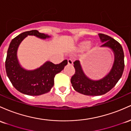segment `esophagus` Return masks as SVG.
<instances>
[{
    "label": "esophagus",
    "mask_w": 131,
    "mask_h": 131,
    "mask_svg": "<svg viewBox=\"0 0 131 131\" xmlns=\"http://www.w3.org/2000/svg\"><path fill=\"white\" fill-rule=\"evenodd\" d=\"M73 63V60H71V59H68V64H70V65H72Z\"/></svg>",
    "instance_id": "34e87169"
}]
</instances>
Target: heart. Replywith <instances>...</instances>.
<instances>
[{"label": "heart", "instance_id": "obj_1", "mask_svg": "<svg viewBox=\"0 0 131 131\" xmlns=\"http://www.w3.org/2000/svg\"><path fill=\"white\" fill-rule=\"evenodd\" d=\"M89 45H90V42L88 41H83L79 44L78 50L80 51H83V50L86 49Z\"/></svg>", "mask_w": 131, "mask_h": 131}]
</instances>
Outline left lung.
<instances>
[{"label":"left lung","instance_id":"obj_1","mask_svg":"<svg viewBox=\"0 0 131 131\" xmlns=\"http://www.w3.org/2000/svg\"><path fill=\"white\" fill-rule=\"evenodd\" d=\"M103 44L101 47H108L113 50L114 61L110 73L99 80H92L86 77L79 60L73 64L75 73L71 77V83L76 91L84 95L100 96L110 91L118 82L124 69V55L122 46L118 41L108 35L99 34Z\"/></svg>","mask_w":131,"mask_h":131}]
</instances>
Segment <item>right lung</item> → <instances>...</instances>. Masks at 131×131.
<instances>
[{
    "instance_id": "right-lung-1",
    "label": "right lung",
    "mask_w": 131,
    "mask_h": 131,
    "mask_svg": "<svg viewBox=\"0 0 131 131\" xmlns=\"http://www.w3.org/2000/svg\"><path fill=\"white\" fill-rule=\"evenodd\" d=\"M28 35H34L41 39L50 37L35 30L25 31L17 36L11 41L8 47L5 70L7 77L17 90L27 95L38 96L51 90L54 85V77L64 69L68 61L65 60L57 64L47 61L34 70L23 68L17 58V50L22 40Z\"/></svg>"
}]
</instances>
